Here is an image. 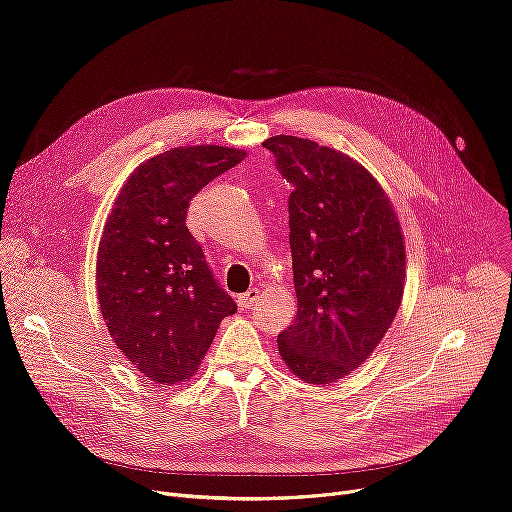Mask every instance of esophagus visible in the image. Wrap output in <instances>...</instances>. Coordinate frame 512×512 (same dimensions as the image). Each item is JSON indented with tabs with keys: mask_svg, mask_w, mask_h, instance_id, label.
I'll use <instances>...</instances> for the list:
<instances>
[{
	"mask_svg": "<svg viewBox=\"0 0 512 512\" xmlns=\"http://www.w3.org/2000/svg\"><path fill=\"white\" fill-rule=\"evenodd\" d=\"M257 299H259V288H249L247 293L238 297V305L242 311H249V309H253Z\"/></svg>",
	"mask_w": 512,
	"mask_h": 512,
	"instance_id": "1",
	"label": "esophagus"
}]
</instances>
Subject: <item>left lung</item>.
<instances>
[{"mask_svg": "<svg viewBox=\"0 0 512 512\" xmlns=\"http://www.w3.org/2000/svg\"><path fill=\"white\" fill-rule=\"evenodd\" d=\"M295 186L288 196L297 318L278 353L297 379H345L387 335L406 284V242L376 177L345 152L314 140L263 142Z\"/></svg>", "mask_w": 512, "mask_h": 512, "instance_id": "8db88e82", "label": "left lung"}]
</instances>
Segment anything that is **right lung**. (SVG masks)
I'll use <instances>...</instances> for the list:
<instances>
[{
    "label": "right lung",
    "mask_w": 512,
    "mask_h": 512,
    "mask_svg": "<svg viewBox=\"0 0 512 512\" xmlns=\"http://www.w3.org/2000/svg\"><path fill=\"white\" fill-rule=\"evenodd\" d=\"M247 150H165L133 171L98 244L96 291L110 337L148 381L177 385L198 370L219 322L236 311L186 228L194 194Z\"/></svg>",
    "instance_id": "1"
}]
</instances>
